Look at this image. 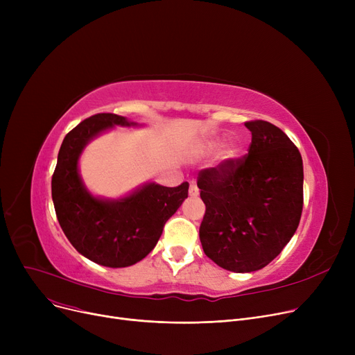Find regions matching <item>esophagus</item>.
Returning <instances> with one entry per match:
<instances>
[{
    "label": "esophagus",
    "mask_w": 355,
    "mask_h": 355,
    "mask_svg": "<svg viewBox=\"0 0 355 355\" xmlns=\"http://www.w3.org/2000/svg\"><path fill=\"white\" fill-rule=\"evenodd\" d=\"M189 193H190V196H191V197H197V196H198V189H197V185H196V184H191V185H190V190H189Z\"/></svg>",
    "instance_id": "esophagus-1"
}]
</instances>
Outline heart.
Returning a JSON list of instances; mask_svg holds the SVG:
<instances>
[{"label": "heart", "instance_id": "heart-1", "mask_svg": "<svg viewBox=\"0 0 355 355\" xmlns=\"http://www.w3.org/2000/svg\"><path fill=\"white\" fill-rule=\"evenodd\" d=\"M220 144H221L220 139H213V141H210V142L207 144V149H209V151H214V149H217V148L220 146ZM239 154H240L239 145H237L236 142H230L229 145H226L225 149H223L221 158H223V161L230 162V161L237 159V158H239Z\"/></svg>", "mask_w": 355, "mask_h": 355}]
</instances>
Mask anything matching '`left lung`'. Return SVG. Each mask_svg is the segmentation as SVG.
I'll return each instance as SVG.
<instances>
[{
	"label": "left lung",
	"mask_w": 355,
	"mask_h": 355,
	"mask_svg": "<svg viewBox=\"0 0 355 355\" xmlns=\"http://www.w3.org/2000/svg\"><path fill=\"white\" fill-rule=\"evenodd\" d=\"M249 153L201 170L197 177L206 214L200 226L204 253L220 268L246 273L269 265L289 243L304 206L300 149L266 121L245 123Z\"/></svg>",
	"instance_id": "8db88e82"
}]
</instances>
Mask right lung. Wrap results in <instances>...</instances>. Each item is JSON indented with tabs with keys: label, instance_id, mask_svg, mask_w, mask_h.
Returning <instances> with one entry per match:
<instances>
[{
	"label": "right lung",
	"instance_id": "right-lung-1",
	"mask_svg": "<svg viewBox=\"0 0 355 355\" xmlns=\"http://www.w3.org/2000/svg\"><path fill=\"white\" fill-rule=\"evenodd\" d=\"M114 125L137 123L115 114H98L64 137L51 177V197L74 249L98 265L126 268L155 248L166 220L189 197V182L178 187L149 182L119 200L93 197L82 182L78 161L86 144Z\"/></svg>",
	"mask_w": 355,
	"mask_h": 355
}]
</instances>
